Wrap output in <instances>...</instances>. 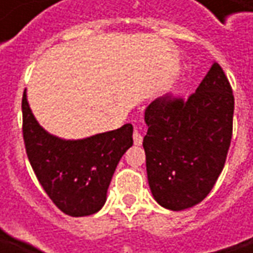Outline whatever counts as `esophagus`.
I'll return each instance as SVG.
<instances>
[{
	"label": "esophagus",
	"mask_w": 253,
	"mask_h": 253,
	"mask_svg": "<svg viewBox=\"0 0 253 253\" xmlns=\"http://www.w3.org/2000/svg\"><path fill=\"white\" fill-rule=\"evenodd\" d=\"M142 141H143V138H142L141 133H139L138 131L133 132V143L139 146V145H142Z\"/></svg>",
	"instance_id": "obj_1"
}]
</instances>
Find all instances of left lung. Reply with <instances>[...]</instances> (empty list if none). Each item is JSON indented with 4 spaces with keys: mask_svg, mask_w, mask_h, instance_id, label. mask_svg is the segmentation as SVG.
I'll return each instance as SVG.
<instances>
[{
    "mask_svg": "<svg viewBox=\"0 0 253 253\" xmlns=\"http://www.w3.org/2000/svg\"><path fill=\"white\" fill-rule=\"evenodd\" d=\"M232 117L234 94L218 63L189 98L165 95L149 104L143 149L152 196L162 207L181 211L209 196L225 165Z\"/></svg>",
    "mask_w": 253,
    "mask_h": 253,
    "instance_id": "8db88e82",
    "label": "left lung"
}]
</instances>
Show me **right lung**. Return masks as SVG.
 <instances>
[{"label": "right lung", "instance_id": "1", "mask_svg": "<svg viewBox=\"0 0 253 253\" xmlns=\"http://www.w3.org/2000/svg\"><path fill=\"white\" fill-rule=\"evenodd\" d=\"M22 133L31 166L49 199L64 214L100 211L122 155L133 143L131 124L90 138L67 141L46 132L22 97Z\"/></svg>", "mask_w": 253, "mask_h": 253}]
</instances>
